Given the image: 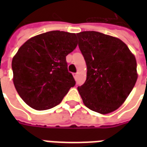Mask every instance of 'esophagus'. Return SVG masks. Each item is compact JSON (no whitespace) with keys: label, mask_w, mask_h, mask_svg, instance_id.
Returning a JSON list of instances; mask_svg holds the SVG:
<instances>
[{"label":"esophagus","mask_w":147,"mask_h":147,"mask_svg":"<svg viewBox=\"0 0 147 147\" xmlns=\"http://www.w3.org/2000/svg\"><path fill=\"white\" fill-rule=\"evenodd\" d=\"M73 76H74V78H75L76 79V78H77V73H74L73 74Z\"/></svg>","instance_id":"esophagus-1"}]
</instances>
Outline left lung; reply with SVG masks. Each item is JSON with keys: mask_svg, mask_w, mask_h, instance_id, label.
Returning <instances> with one entry per match:
<instances>
[{"mask_svg": "<svg viewBox=\"0 0 147 147\" xmlns=\"http://www.w3.org/2000/svg\"><path fill=\"white\" fill-rule=\"evenodd\" d=\"M87 65L85 82L78 87L84 105L106 114L125 101L137 79V61L120 39L96 31L77 33Z\"/></svg>", "mask_w": 147, "mask_h": 147, "instance_id": "obj_1", "label": "left lung"}]
</instances>
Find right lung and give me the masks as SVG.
<instances>
[{
  "label": "right lung",
  "instance_id": "add662e5",
  "mask_svg": "<svg viewBox=\"0 0 147 147\" xmlns=\"http://www.w3.org/2000/svg\"><path fill=\"white\" fill-rule=\"evenodd\" d=\"M76 33L49 31L30 38L12 60L17 93L37 111L58 105L76 85L68 71L66 55L77 47Z\"/></svg>",
  "mask_w": 147,
  "mask_h": 147
}]
</instances>
